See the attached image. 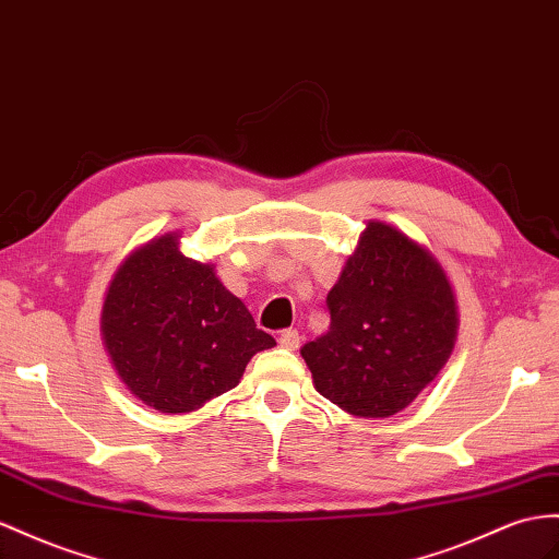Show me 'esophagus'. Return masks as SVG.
Wrapping results in <instances>:
<instances>
[{"mask_svg":"<svg viewBox=\"0 0 559 559\" xmlns=\"http://www.w3.org/2000/svg\"><path fill=\"white\" fill-rule=\"evenodd\" d=\"M278 345L283 347V349H288V352H295L297 347H299V333L297 331H283L281 335H278Z\"/></svg>","mask_w":559,"mask_h":559,"instance_id":"34e87169","label":"esophagus"}]
</instances>
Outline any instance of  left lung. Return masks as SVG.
I'll return each mask as SVG.
<instances>
[{
	"instance_id": "1",
	"label": "left lung",
	"mask_w": 559,
	"mask_h": 559,
	"mask_svg": "<svg viewBox=\"0 0 559 559\" xmlns=\"http://www.w3.org/2000/svg\"><path fill=\"white\" fill-rule=\"evenodd\" d=\"M325 305L331 328L299 354L317 392L352 416L404 411L453 352L457 307L447 274L384 222H368Z\"/></svg>"
}]
</instances>
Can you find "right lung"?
Returning <instances> with one entry per match:
<instances>
[{"mask_svg":"<svg viewBox=\"0 0 559 559\" xmlns=\"http://www.w3.org/2000/svg\"><path fill=\"white\" fill-rule=\"evenodd\" d=\"M102 337L124 388L160 413H191L234 390L252 356L276 345L212 264L181 254L179 234L153 238L120 264Z\"/></svg>","mask_w":559,"mask_h":559,"instance_id":"add662e5","label":"right lung"}]
</instances>
